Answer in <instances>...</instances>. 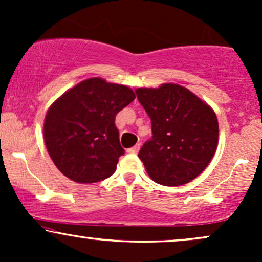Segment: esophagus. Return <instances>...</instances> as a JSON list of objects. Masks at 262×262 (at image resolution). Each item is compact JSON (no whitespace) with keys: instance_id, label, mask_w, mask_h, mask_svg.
I'll use <instances>...</instances> for the list:
<instances>
[{"instance_id":"esophagus-1","label":"esophagus","mask_w":262,"mask_h":262,"mask_svg":"<svg viewBox=\"0 0 262 262\" xmlns=\"http://www.w3.org/2000/svg\"><path fill=\"white\" fill-rule=\"evenodd\" d=\"M139 149H140V145H139V144H137V145H134L133 148L128 149V152H129V154H138Z\"/></svg>"}]
</instances>
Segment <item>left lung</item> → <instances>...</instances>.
<instances>
[{
	"instance_id": "1",
	"label": "left lung",
	"mask_w": 262,
	"mask_h": 262,
	"mask_svg": "<svg viewBox=\"0 0 262 262\" xmlns=\"http://www.w3.org/2000/svg\"><path fill=\"white\" fill-rule=\"evenodd\" d=\"M135 92L151 119L152 137L138 154L150 179L164 186H181L196 179L217 150L214 111L176 83L140 87Z\"/></svg>"
}]
</instances>
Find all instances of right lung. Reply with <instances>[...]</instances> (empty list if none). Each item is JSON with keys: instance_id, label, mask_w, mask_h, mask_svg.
<instances>
[{"instance_id": "right-lung-1", "label": "right lung", "mask_w": 262, "mask_h": 262, "mask_svg": "<svg viewBox=\"0 0 262 262\" xmlns=\"http://www.w3.org/2000/svg\"><path fill=\"white\" fill-rule=\"evenodd\" d=\"M134 98L129 87L92 77L54 102L45 116L44 141L62 175L79 183L113 175L124 154L114 121Z\"/></svg>"}]
</instances>
